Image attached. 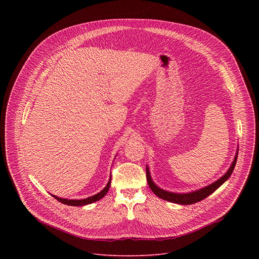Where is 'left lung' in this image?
Wrapping results in <instances>:
<instances>
[{
	"label": "left lung",
	"mask_w": 259,
	"mask_h": 259,
	"mask_svg": "<svg viewBox=\"0 0 259 259\" xmlns=\"http://www.w3.org/2000/svg\"><path fill=\"white\" fill-rule=\"evenodd\" d=\"M237 158H238V153L236 154V157L234 159V162H233L232 166L230 167L228 172L223 177H220L217 181L210 184V186H208L206 188H203L199 191L190 193V194H174V193H171V192L161 190L153 182V180L151 178V175H150L149 168L146 167L147 183H149V186H150L151 190L154 192V194L157 195L159 198H161L163 200H166V201H169V202H172V203H176V204H181V205L195 204L197 202H200V201L206 199L208 196H210L212 193H214L226 180H228V178L232 175V173L234 171V168H235L236 163H237Z\"/></svg>",
	"instance_id": "obj_1"
}]
</instances>
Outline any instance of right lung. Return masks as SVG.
Here are the masks:
<instances>
[{"mask_svg":"<svg viewBox=\"0 0 259 259\" xmlns=\"http://www.w3.org/2000/svg\"><path fill=\"white\" fill-rule=\"evenodd\" d=\"M109 187H110V179H109V181L107 182L106 187H105L100 193H98V194H96V195H94V196H92V197H89V198H87V199H83V200H67V199L58 198V197L53 196V195H52V196H53L57 201H59L60 203L65 204V205H68V206H84V205L91 204V203H93V202H96V201L102 199V198L106 195V193L108 192Z\"/></svg>","mask_w":259,"mask_h":259,"instance_id":"obj_1","label":"right lung"}]
</instances>
